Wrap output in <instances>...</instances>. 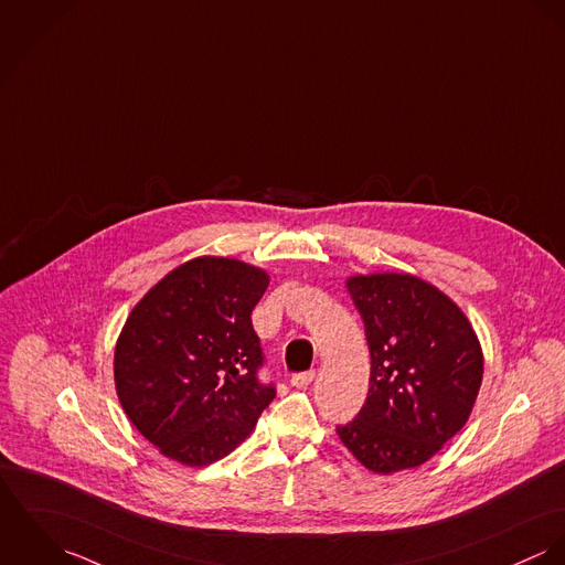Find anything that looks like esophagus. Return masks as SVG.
I'll use <instances>...</instances> for the list:
<instances>
[{
    "instance_id": "1",
    "label": "esophagus",
    "mask_w": 565,
    "mask_h": 565,
    "mask_svg": "<svg viewBox=\"0 0 565 565\" xmlns=\"http://www.w3.org/2000/svg\"><path fill=\"white\" fill-rule=\"evenodd\" d=\"M316 376V371H308V373H299V375L292 376V385L295 387H308Z\"/></svg>"
}]
</instances>
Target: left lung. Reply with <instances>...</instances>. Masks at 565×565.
I'll return each mask as SVG.
<instances>
[{"mask_svg": "<svg viewBox=\"0 0 565 565\" xmlns=\"http://www.w3.org/2000/svg\"><path fill=\"white\" fill-rule=\"evenodd\" d=\"M364 320L371 387L360 414L338 425L353 457L379 475L431 459L468 420L483 379V351L441 290L407 273L347 279Z\"/></svg>", "mask_w": 565, "mask_h": 565, "instance_id": "8db88e82", "label": "left lung"}]
</instances>
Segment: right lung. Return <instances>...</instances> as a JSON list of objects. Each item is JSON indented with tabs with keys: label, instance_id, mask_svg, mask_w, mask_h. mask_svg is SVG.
<instances>
[{
	"label": "right lung",
	"instance_id": "obj_1",
	"mask_svg": "<svg viewBox=\"0 0 565 565\" xmlns=\"http://www.w3.org/2000/svg\"><path fill=\"white\" fill-rule=\"evenodd\" d=\"M268 273L203 255L162 277L127 316L115 385L131 425L184 466L230 455L275 398L252 312Z\"/></svg>",
	"mask_w": 565,
	"mask_h": 565
}]
</instances>
